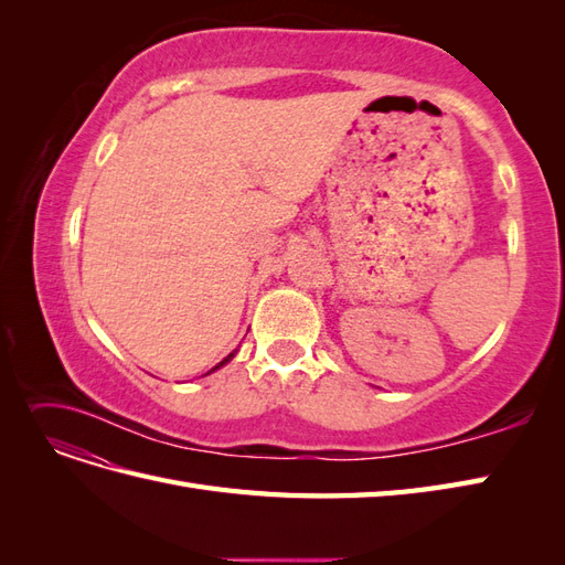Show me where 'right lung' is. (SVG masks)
Returning <instances> with one entry per match:
<instances>
[{
    "instance_id": "obj_1",
    "label": "right lung",
    "mask_w": 565,
    "mask_h": 565,
    "mask_svg": "<svg viewBox=\"0 0 565 565\" xmlns=\"http://www.w3.org/2000/svg\"><path fill=\"white\" fill-rule=\"evenodd\" d=\"M233 355H235V351H233V353H231V355H226V358H224V361H221V363H218V365H214V367H212V370H210V372H214V370H218V367H221V365H226V363H228V361H231V358H233ZM210 372H207V374H210Z\"/></svg>"
}]
</instances>
